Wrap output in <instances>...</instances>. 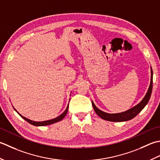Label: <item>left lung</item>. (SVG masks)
Here are the masks:
<instances>
[{
	"label": "left lung",
	"instance_id": "obj_1",
	"mask_svg": "<svg viewBox=\"0 0 160 160\" xmlns=\"http://www.w3.org/2000/svg\"><path fill=\"white\" fill-rule=\"evenodd\" d=\"M151 82H150V86L148 87V89L147 92L145 94V96L143 99L138 104H137L136 106L134 107L131 108L126 110L124 112H119V113H107L102 111V110H99L98 108H97L95 105H94V102L92 101V105L94 111L97 113V115L99 116L101 118L106 120V121L109 122H126L134 118V117L138 115V114L142 111V109L146 106V104L148 103V101L151 98V93H152V70L151 67Z\"/></svg>",
	"mask_w": 160,
	"mask_h": 160
}]
</instances>
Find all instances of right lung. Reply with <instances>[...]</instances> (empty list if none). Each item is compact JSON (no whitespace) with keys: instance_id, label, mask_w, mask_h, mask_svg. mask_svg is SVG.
I'll return each instance as SVG.
<instances>
[{"instance_id":"add662e5","label":"right lung","mask_w":160,"mask_h":160,"mask_svg":"<svg viewBox=\"0 0 160 160\" xmlns=\"http://www.w3.org/2000/svg\"><path fill=\"white\" fill-rule=\"evenodd\" d=\"M70 102V101H69ZM68 106H69V103H68V106H67V108H66V110H65V111L61 114V115H60L58 117H56V118H54V119H50V120H46V121H43V122H34V121H32V120H31V119H28V118H26V117H23L22 115H21L20 113H19L17 110H16L14 108V106H13V108H14V109L15 110V111L17 112L19 115H20L22 119H24L25 121H27L28 123H30V124H32V125H33V126H48V125H50V124H52V123H57V122H59V121H61V120H62L63 119L64 117H65V116L66 115V114H67V112H68Z\"/></svg>"}]
</instances>
